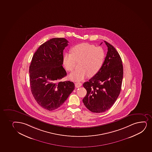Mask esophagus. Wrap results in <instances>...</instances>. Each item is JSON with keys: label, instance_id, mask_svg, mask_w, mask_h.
<instances>
[{"label": "esophagus", "instance_id": "1", "mask_svg": "<svg viewBox=\"0 0 152 152\" xmlns=\"http://www.w3.org/2000/svg\"><path fill=\"white\" fill-rule=\"evenodd\" d=\"M81 86H82V83H80V82H77V83H75V87H77V88L80 87Z\"/></svg>", "mask_w": 152, "mask_h": 152}]
</instances>
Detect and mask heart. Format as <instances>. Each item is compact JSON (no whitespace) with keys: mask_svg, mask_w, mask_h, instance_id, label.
<instances>
[{"mask_svg":"<svg viewBox=\"0 0 152 152\" xmlns=\"http://www.w3.org/2000/svg\"><path fill=\"white\" fill-rule=\"evenodd\" d=\"M71 52L64 55L63 64L66 69L71 72L75 68L76 61H80V68L69 75V78L74 81L83 80L88 75L94 76L101 70L104 62L105 53L103 48L88 43L75 45Z\"/></svg>","mask_w":152,"mask_h":152,"instance_id":"b5f03b06","label":"heart"}]
</instances>
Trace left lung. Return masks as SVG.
<instances>
[{
	"label": "left lung",
	"instance_id": "left-lung-1",
	"mask_svg": "<svg viewBox=\"0 0 152 152\" xmlns=\"http://www.w3.org/2000/svg\"><path fill=\"white\" fill-rule=\"evenodd\" d=\"M104 42L107 52L102 67L83 84L87 91L83 104L89 111L97 113L107 111L114 104L121 91L123 79L121 57L114 46Z\"/></svg>",
	"mask_w": 152,
	"mask_h": 152
}]
</instances>
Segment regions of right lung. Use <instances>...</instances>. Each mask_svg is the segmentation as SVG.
I'll return each instance as SVG.
<instances>
[{
	"instance_id": "add662e5",
	"label": "right lung",
	"mask_w": 152,
	"mask_h": 152,
	"mask_svg": "<svg viewBox=\"0 0 152 152\" xmlns=\"http://www.w3.org/2000/svg\"><path fill=\"white\" fill-rule=\"evenodd\" d=\"M68 45L64 38H53L34 53L29 66L31 92L41 107L48 111L63 104L75 88L73 82L60 81L66 75L62 66L63 50Z\"/></svg>"
}]
</instances>
